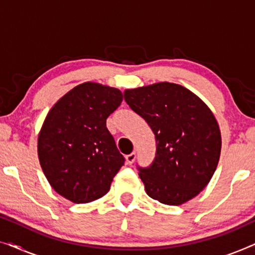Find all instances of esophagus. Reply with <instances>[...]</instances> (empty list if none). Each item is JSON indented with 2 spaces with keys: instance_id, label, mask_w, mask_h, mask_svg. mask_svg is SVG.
I'll return each instance as SVG.
<instances>
[{
  "instance_id": "esophagus-1",
  "label": "esophagus",
  "mask_w": 255,
  "mask_h": 255,
  "mask_svg": "<svg viewBox=\"0 0 255 255\" xmlns=\"http://www.w3.org/2000/svg\"><path fill=\"white\" fill-rule=\"evenodd\" d=\"M125 159H127L128 165H132V163H133V161L135 160V153L134 152L130 153V154H128L127 156H125Z\"/></svg>"
}]
</instances>
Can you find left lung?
Instances as JSON below:
<instances>
[{"instance_id": "1", "label": "left lung", "mask_w": 255, "mask_h": 255, "mask_svg": "<svg viewBox=\"0 0 255 255\" xmlns=\"http://www.w3.org/2000/svg\"><path fill=\"white\" fill-rule=\"evenodd\" d=\"M124 100L155 135L153 162L137 165L148 196L180 205L200 194L214 175L222 147L218 123L207 104L169 82L128 89Z\"/></svg>"}]
</instances>
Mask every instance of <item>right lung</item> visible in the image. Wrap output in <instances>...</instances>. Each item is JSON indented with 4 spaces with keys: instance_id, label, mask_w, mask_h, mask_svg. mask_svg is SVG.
Masks as SVG:
<instances>
[{
    "instance_id": "add662e5",
    "label": "right lung",
    "mask_w": 255,
    "mask_h": 255,
    "mask_svg": "<svg viewBox=\"0 0 255 255\" xmlns=\"http://www.w3.org/2000/svg\"><path fill=\"white\" fill-rule=\"evenodd\" d=\"M121 90L95 82L76 86L47 114L38 156L52 188L74 203H89L110 189L124 165L107 118L121 106Z\"/></svg>"
}]
</instances>
